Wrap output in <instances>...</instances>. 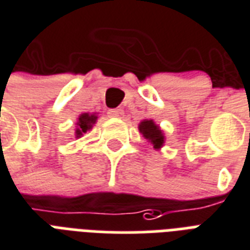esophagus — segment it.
I'll list each match as a JSON object with an SVG mask.
<instances>
[{
	"mask_svg": "<svg viewBox=\"0 0 250 250\" xmlns=\"http://www.w3.org/2000/svg\"><path fill=\"white\" fill-rule=\"evenodd\" d=\"M109 116L111 117H116V119H121L124 116V111L123 109H109Z\"/></svg>",
	"mask_w": 250,
	"mask_h": 250,
	"instance_id": "esophagus-1",
	"label": "esophagus"
}]
</instances>
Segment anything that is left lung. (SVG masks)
<instances>
[{
	"instance_id": "obj_1",
	"label": "left lung",
	"mask_w": 250,
	"mask_h": 250,
	"mask_svg": "<svg viewBox=\"0 0 250 250\" xmlns=\"http://www.w3.org/2000/svg\"><path fill=\"white\" fill-rule=\"evenodd\" d=\"M138 129L143 138L146 139L148 143H151L152 147H154L155 150H159V148H162V147L164 146V142H166L164 133L163 130L160 129L159 125H156L154 120H142V121L139 123Z\"/></svg>"
}]
</instances>
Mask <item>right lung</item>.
<instances>
[{
	"label": "right lung",
	"instance_id": "obj_1",
	"mask_svg": "<svg viewBox=\"0 0 250 250\" xmlns=\"http://www.w3.org/2000/svg\"><path fill=\"white\" fill-rule=\"evenodd\" d=\"M96 121H98L96 113H82V115H79L78 119H77V124H75L77 125L74 130L75 138H81L84 133L90 131L96 124Z\"/></svg>",
	"mask_w": 250,
	"mask_h": 250
}]
</instances>
